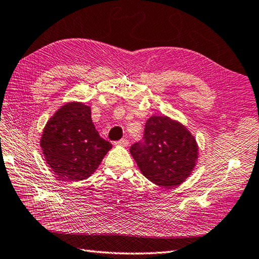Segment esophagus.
Returning <instances> with one entry per match:
<instances>
[{"instance_id":"esophagus-1","label":"esophagus","mask_w":259,"mask_h":259,"mask_svg":"<svg viewBox=\"0 0 259 259\" xmlns=\"http://www.w3.org/2000/svg\"><path fill=\"white\" fill-rule=\"evenodd\" d=\"M116 144L123 145V147H127V145L129 144V140H127V139H121V140H119L118 142H116Z\"/></svg>"}]
</instances>
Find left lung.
Here are the masks:
<instances>
[{"instance_id":"left-lung-1","label":"left lung","mask_w":259,"mask_h":259,"mask_svg":"<svg viewBox=\"0 0 259 259\" xmlns=\"http://www.w3.org/2000/svg\"><path fill=\"white\" fill-rule=\"evenodd\" d=\"M130 153L149 181L170 188L191 174L198 158V145L182 123L166 116H152L145 123L143 141L132 144Z\"/></svg>"}]
</instances>
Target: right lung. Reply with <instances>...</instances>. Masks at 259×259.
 Instances as JSON below:
<instances>
[{
	"label": "right lung",
	"instance_id": "obj_1",
	"mask_svg": "<svg viewBox=\"0 0 259 259\" xmlns=\"http://www.w3.org/2000/svg\"><path fill=\"white\" fill-rule=\"evenodd\" d=\"M40 147L46 162L58 178L77 182L94 173L112 145L99 137L90 106L72 102L49 119Z\"/></svg>",
	"mask_w": 259,
	"mask_h": 259
}]
</instances>
